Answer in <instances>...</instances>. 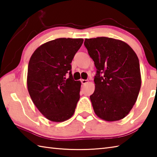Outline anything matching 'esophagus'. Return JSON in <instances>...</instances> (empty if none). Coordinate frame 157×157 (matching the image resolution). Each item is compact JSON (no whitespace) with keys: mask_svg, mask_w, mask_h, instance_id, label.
I'll return each instance as SVG.
<instances>
[{"mask_svg":"<svg viewBox=\"0 0 157 157\" xmlns=\"http://www.w3.org/2000/svg\"><path fill=\"white\" fill-rule=\"evenodd\" d=\"M81 82H82V85H85V84H87V83L88 82V80L82 79V80H81Z\"/></svg>","mask_w":157,"mask_h":157,"instance_id":"1","label":"esophagus"}]
</instances>
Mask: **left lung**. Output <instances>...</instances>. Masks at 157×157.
Returning <instances> with one entry per match:
<instances>
[{
    "label": "left lung",
    "instance_id": "left-lung-1",
    "mask_svg": "<svg viewBox=\"0 0 157 157\" xmlns=\"http://www.w3.org/2000/svg\"><path fill=\"white\" fill-rule=\"evenodd\" d=\"M84 44L97 69L95 91L90 96L95 114L106 121L123 119L141 87L138 57L129 44L114 38H85Z\"/></svg>",
    "mask_w": 157,
    "mask_h": 157
}]
</instances>
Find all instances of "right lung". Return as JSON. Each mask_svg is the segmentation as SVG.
I'll use <instances>...</instances> for the list:
<instances>
[{"instance_id":"obj_1","label":"right lung","mask_w":157,"mask_h":157,"mask_svg":"<svg viewBox=\"0 0 157 157\" xmlns=\"http://www.w3.org/2000/svg\"><path fill=\"white\" fill-rule=\"evenodd\" d=\"M82 43V38H57L38 47L30 59V96L40 113L53 122H63L75 113L81 82L73 79L70 63Z\"/></svg>"}]
</instances>
